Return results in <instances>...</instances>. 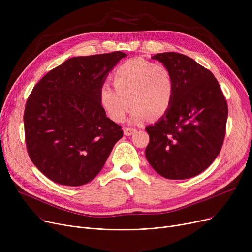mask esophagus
Returning <instances> with one entry per match:
<instances>
[{"mask_svg": "<svg viewBox=\"0 0 252 252\" xmlns=\"http://www.w3.org/2000/svg\"><path fill=\"white\" fill-rule=\"evenodd\" d=\"M137 129L136 128H131V127H126L125 128V130H124V134L126 135V136H131L133 135L135 131H136Z\"/></svg>", "mask_w": 252, "mask_h": 252, "instance_id": "1", "label": "esophagus"}]
</instances>
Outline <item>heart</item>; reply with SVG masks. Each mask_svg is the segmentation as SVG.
Wrapping results in <instances>:
<instances>
[{"mask_svg": "<svg viewBox=\"0 0 252 252\" xmlns=\"http://www.w3.org/2000/svg\"><path fill=\"white\" fill-rule=\"evenodd\" d=\"M112 78L115 87L104 83L99 90V102L115 123L125 121L130 103L134 105L130 116L134 123L164 115L173 103L174 81L163 65L133 58L119 65Z\"/></svg>", "mask_w": 252, "mask_h": 252, "instance_id": "b5f03b06", "label": "heart"}]
</instances>
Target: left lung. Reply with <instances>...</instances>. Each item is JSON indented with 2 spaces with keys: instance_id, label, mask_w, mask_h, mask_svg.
Returning a JSON list of instances; mask_svg holds the SVG:
<instances>
[{
  "instance_id": "1",
  "label": "left lung",
  "mask_w": 252,
  "mask_h": 252,
  "mask_svg": "<svg viewBox=\"0 0 252 252\" xmlns=\"http://www.w3.org/2000/svg\"><path fill=\"white\" fill-rule=\"evenodd\" d=\"M174 81V99L167 112L153 126L145 150L157 174L185 180L201 174L219 155L228 117L227 101L210 70L175 52L159 53Z\"/></svg>"
}]
</instances>
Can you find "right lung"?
Wrapping results in <instances>:
<instances>
[{
  "mask_svg": "<svg viewBox=\"0 0 252 252\" xmlns=\"http://www.w3.org/2000/svg\"><path fill=\"white\" fill-rule=\"evenodd\" d=\"M126 56L116 51L70 58L32 89L23 115L26 149L51 181L65 186L91 182L123 138L122 126L101 107L99 90Z\"/></svg>",
  "mask_w": 252,
  "mask_h": 252,
  "instance_id": "1",
  "label": "right lung"
}]
</instances>
